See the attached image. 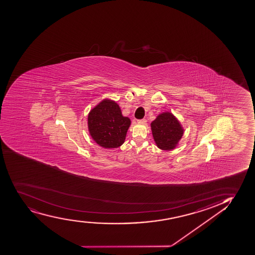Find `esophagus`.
<instances>
[{
  "instance_id": "esophagus-1",
  "label": "esophagus",
  "mask_w": 255,
  "mask_h": 255,
  "mask_svg": "<svg viewBox=\"0 0 255 255\" xmlns=\"http://www.w3.org/2000/svg\"><path fill=\"white\" fill-rule=\"evenodd\" d=\"M147 121L145 119H141V120H138V123L140 124H146Z\"/></svg>"
}]
</instances>
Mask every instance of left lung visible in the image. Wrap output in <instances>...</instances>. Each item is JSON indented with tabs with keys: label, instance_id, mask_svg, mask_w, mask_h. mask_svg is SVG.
Returning a JSON list of instances; mask_svg holds the SVG:
<instances>
[{
	"label": "left lung",
	"instance_id": "1",
	"mask_svg": "<svg viewBox=\"0 0 255 255\" xmlns=\"http://www.w3.org/2000/svg\"><path fill=\"white\" fill-rule=\"evenodd\" d=\"M150 128L156 146L162 150L175 149L185 132L178 118L168 112L159 114Z\"/></svg>",
	"mask_w": 255,
	"mask_h": 255
}]
</instances>
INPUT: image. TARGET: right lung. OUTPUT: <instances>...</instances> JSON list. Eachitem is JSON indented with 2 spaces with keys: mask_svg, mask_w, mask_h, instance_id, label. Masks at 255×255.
<instances>
[{
  "mask_svg": "<svg viewBox=\"0 0 255 255\" xmlns=\"http://www.w3.org/2000/svg\"><path fill=\"white\" fill-rule=\"evenodd\" d=\"M130 125L131 120L123 117L119 105L111 99L101 100L88 113L89 134L105 149L121 146L125 142Z\"/></svg>",
  "mask_w": 255,
  "mask_h": 255,
  "instance_id": "add662e5",
  "label": "right lung"
}]
</instances>
